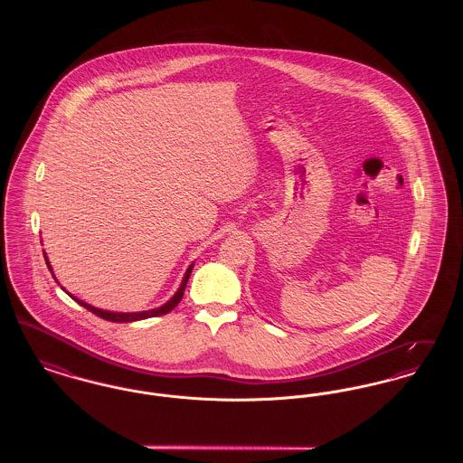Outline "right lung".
<instances>
[{"mask_svg": "<svg viewBox=\"0 0 463 463\" xmlns=\"http://www.w3.org/2000/svg\"><path fill=\"white\" fill-rule=\"evenodd\" d=\"M43 255L44 262L48 265V269H50V272H52L53 279L57 281V278H55V274H53V269H52V264H50V260H48V257H46V253H44V251ZM193 267H194V264H191L187 267V270H185V274H184V278H182L180 287H178V289L174 293V297H172L166 304H163V306H159V307L149 308V310H140V312H112V310H104V308L93 307V306H90L87 302H83V300L76 298L74 295H71L69 291H66V288H62V289H64L66 293H69V297H71V298H74L80 306L89 308L90 312H93L95 316H99V317H102V319H106V321H112V323H133V321H140V319H147V317L163 316V314H168L170 310H174V308L178 306V302L182 300V297H184V289H185V285H187V281H189V276H191V272H193ZM57 283H59V281H57Z\"/></svg>", "mask_w": 463, "mask_h": 463, "instance_id": "right-lung-1", "label": "right lung"}]
</instances>
